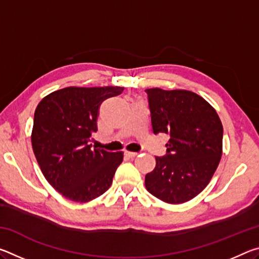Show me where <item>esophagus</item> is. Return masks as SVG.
<instances>
[{
  "label": "esophagus",
  "mask_w": 259,
  "mask_h": 259,
  "mask_svg": "<svg viewBox=\"0 0 259 259\" xmlns=\"http://www.w3.org/2000/svg\"><path fill=\"white\" fill-rule=\"evenodd\" d=\"M124 154L128 156V157H135L136 155L138 154V153H136V152H129V151H125L124 152Z\"/></svg>",
  "instance_id": "esophagus-1"
}]
</instances>
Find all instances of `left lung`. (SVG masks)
Masks as SVG:
<instances>
[{
	"label": "left lung",
	"instance_id": "8db88e82",
	"mask_svg": "<svg viewBox=\"0 0 259 259\" xmlns=\"http://www.w3.org/2000/svg\"><path fill=\"white\" fill-rule=\"evenodd\" d=\"M153 133L168 134L166 154L145 176L147 191L166 203H184L202 192L223 152V125L207 100L187 90H145Z\"/></svg>",
	"mask_w": 259,
	"mask_h": 259
}]
</instances>
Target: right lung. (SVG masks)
Here are the masks:
<instances>
[{"label": "right lung", "mask_w": 259, "mask_h": 259, "mask_svg": "<svg viewBox=\"0 0 259 259\" xmlns=\"http://www.w3.org/2000/svg\"><path fill=\"white\" fill-rule=\"evenodd\" d=\"M123 88L68 87L43 98L34 113L32 146L50 185L75 202L98 198L112 185L122 152L93 147L99 107Z\"/></svg>", "instance_id": "obj_1"}]
</instances>
